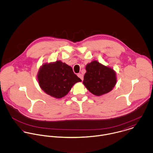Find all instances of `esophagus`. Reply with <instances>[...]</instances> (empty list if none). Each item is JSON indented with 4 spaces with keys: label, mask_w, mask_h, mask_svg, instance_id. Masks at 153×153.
<instances>
[{
    "label": "esophagus",
    "mask_w": 153,
    "mask_h": 153,
    "mask_svg": "<svg viewBox=\"0 0 153 153\" xmlns=\"http://www.w3.org/2000/svg\"><path fill=\"white\" fill-rule=\"evenodd\" d=\"M78 76L82 80V81H83V79H84V76H83V75L82 74H78Z\"/></svg>",
    "instance_id": "obj_1"
}]
</instances>
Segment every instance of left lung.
Returning a JSON list of instances; mask_svg holds the SVG:
<instances>
[{
    "label": "left lung",
    "mask_w": 153,
    "mask_h": 153,
    "mask_svg": "<svg viewBox=\"0 0 153 153\" xmlns=\"http://www.w3.org/2000/svg\"><path fill=\"white\" fill-rule=\"evenodd\" d=\"M83 84L92 94L100 96L110 92L116 84L113 69L94 61L86 66Z\"/></svg>",
    "instance_id": "obj_1"
}]
</instances>
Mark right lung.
<instances>
[{
  "label": "right lung",
  "mask_w": 153,
  "mask_h": 153,
  "mask_svg": "<svg viewBox=\"0 0 153 153\" xmlns=\"http://www.w3.org/2000/svg\"><path fill=\"white\" fill-rule=\"evenodd\" d=\"M37 76L41 89L56 98L65 96L75 83L81 81L74 73L72 68L61 61L44 64Z\"/></svg>",
  "instance_id": "add662e5"
}]
</instances>
